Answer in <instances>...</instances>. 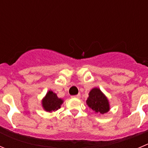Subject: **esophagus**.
I'll return each mask as SVG.
<instances>
[{
  "mask_svg": "<svg viewBox=\"0 0 148 148\" xmlns=\"http://www.w3.org/2000/svg\"><path fill=\"white\" fill-rule=\"evenodd\" d=\"M72 97H73V98H77V99H79V98H81V94H77V95H75V96H72Z\"/></svg>",
  "mask_w": 148,
  "mask_h": 148,
  "instance_id": "34e87169",
  "label": "esophagus"
}]
</instances>
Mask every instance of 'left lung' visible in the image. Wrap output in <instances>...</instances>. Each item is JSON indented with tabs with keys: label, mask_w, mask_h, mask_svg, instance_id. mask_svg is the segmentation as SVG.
Instances as JSON below:
<instances>
[{
	"label": "left lung",
	"mask_w": 148,
	"mask_h": 148,
	"mask_svg": "<svg viewBox=\"0 0 148 148\" xmlns=\"http://www.w3.org/2000/svg\"><path fill=\"white\" fill-rule=\"evenodd\" d=\"M86 105L96 113L101 115L107 113L110 109L108 97L97 87L93 88L88 93Z\"/></svg>",
	"instance_id": "left-lung-1"
}]
</instances>
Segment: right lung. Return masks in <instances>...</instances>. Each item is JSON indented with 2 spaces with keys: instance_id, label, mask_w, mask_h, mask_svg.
Returning a JSON list of instances; mask_svg holds the SVG:
<instances>
[{
  "instance_id": "obj_1",
  "label": "right lung",
  "mask_w": 148,
  "mask_h": 148,
  "mask_svg": "<svg viewBox=\"0 0 148 148\" xmlns=\"http://www.w3.org/2000/svg\"><path fill=\"white\" fill-rule=\"evenodd\" d=\"M63 102L64 100L61 98H59L56 93L53 92L51 90H49L42 99L41 105L45 111L51 112L60 109Z\"/></svg>"
}]
</instances>
